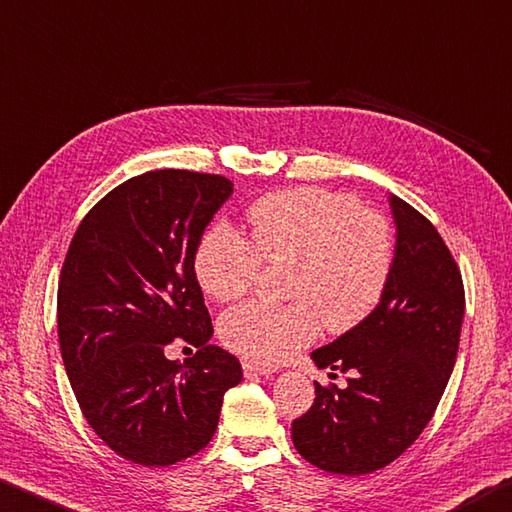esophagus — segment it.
Wrapping results in <instances>:
<instances>
[{
    "instance_id": "1",
    "label": "esophagus",
    "mask_w": 512,
    "mask_h": 512,
    "mask_svg": "<svg viewBox=\"0 0 512 512\" xmlns=\"http://www.w3.org/2000/svg\"><path fill=\"white\" fill-rule=\"evenodd\" d=\"M242 371H245V378H258V375H270L274 373L270 366H263V364H256L251 360L242 362Z\"/></svg>"
}]
</instances>
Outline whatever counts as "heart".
Returning <instances> with one entry per match:
<instances>
[{
  "mask_svg": "<svg viewBox=\"0 0 512 512\" xmlns=\"http://www.w3.org/2000/svg\"><path fill=\"white\" fill-rule=\"evenodd\" d=\"M247 238L213 224L197 240L193 272L215 301L256 281L261 261L290 263L285 306L247 301L220 317V339L254 362L279 364L317 337L319 321L344 333L371 315L387 290L393 242L382 215L324 188L265 195L245 213Z\"/></svg>",
  "mask_w": 512,
  "mask_h": 512,
  "instance_id": "heart-1",
  "label": "heart"
}]
</instances>
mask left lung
<instances>
[{
    "label": "left lung",
    "mask_w": 512,
    "mask_h": 512,
    "mask_svg": "<svg viewBox=\"0 0 512 512\" xmlns=\"http://www.w3.org/2000/svg\"><path fill=\"white\" fill-rule=\"evenodd\" d=\"M396 251L369 317L312 351L319 369L351 371L346 389L315 382V405L292 423L308 463L333 474L384 468L423 434L450 380L465 312L461 272L441 233L389 195Z\"/></svg>",
    "instance_id": "8db88e82"
}]
</instances>
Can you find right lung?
I'll list each match as a JSON object with an SVG mask.
<instances>
[{
	"label": "right lung",
	"instance_id": "right-lung-1",
	"mask_svg": "<svg viewBox=\"0 0 512 512\" xmlns=\"http://www.w3.org/2000/svg\"><path fill=\"white\" fill-rule=\"evenodd\" d=\"M227 177L150 170L107 193L71 240L58 285L62 362L98 438L139 465H173L209 445L240 362L211 346L193 272L197 240L229 200ZM184 338V365L163 351Z\"/></svg>",
	"mask_w": 512,
	"mask_h": 512
}]
</instances>
